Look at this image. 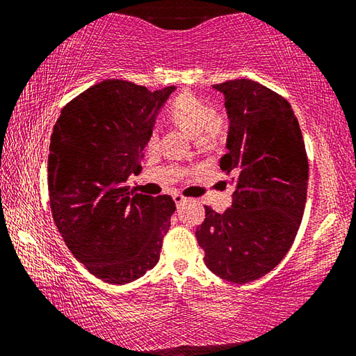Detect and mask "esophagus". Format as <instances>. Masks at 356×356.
Masks as SVG:
<instances>
[{"instance_id": "34e87169", "label": "esophagus", "mask_w": 356, "mask_h": 356, "mask_svg": "<svg viewBox=\"0 0 356 356\" xmlns=\"http://www.w3.org/2000/svg\"><path fill=\"white\" fill-rule=\"evenodd\" d=\"M172 200H174V202H176V206L179 207V206H182V204L186 201V197L184 195H180V193H176V195L172 196Z\"/></svg>"}]
</instances>
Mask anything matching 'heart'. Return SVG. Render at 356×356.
I'll return each instance as SVG.
<instances>
[{"mask_svg":"<svg viewBox=\"0 0 356 356\" xmlns=\"http://www.w3.org/2000/svg\"><path fill=\"white\" fill-rule=\"evenodd\" d=\"M168 118L174 125L196 138L200 144L220 141L227 130L225 111L212 110V105L191 92H182L174 97L168 106ZM156 134L149 138V146H155Z\"/></svg>","mask_w":356,"mask_h":356,"instance_id":"b5f03b06","label":"heart"}]
</instances>
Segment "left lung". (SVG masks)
<instances>
[{"instance_id":"obj_1","label":"left lung","mask_w":356,"mask_h":356,"mask_svg":"<svg viewBox=\"0 0 356 356\" xmlns=\"http://www.w3.org/2000/svg\"><path fill=\"white\" fill-rule=\"evenodd\" d=\"M213 88L225 94L229 116L220 166L236 190L225 213L206 206L196 238L210 272L246 284L272 272L291 250L306 204L308 155L298 120L280 94L246 78Z\"/></svg>"}]
</instances>
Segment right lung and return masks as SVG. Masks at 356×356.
Listing matches in <instances>:
<instances>
[{
    "instance_id": "add662e5",
    "label": "right lung",
    "mask_w": 356,
    "mask_h": 356,
    "mask_svg": "<svg viewBox=\"0 0 356 356\" xmlns=\"http://www.w3.org/2000/svg\"><path fill=\"white\" fill-rule=\"evenodd\" d=\"M174 89L100 81L72 99L53 127V220L76 261L110 284H127L155 267L176 210L171 196L125 185L141 171L155 116Z\"/></svg>"
}]
</instances>
